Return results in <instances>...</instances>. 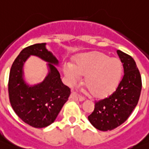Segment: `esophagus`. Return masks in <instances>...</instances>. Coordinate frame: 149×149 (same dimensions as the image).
I'll list each match as a JSON object with an SVG mask.
<instances>
[{
  "instance_id": "34e87169",
  "label": "esophagus",
  "mask_w": 149,
  "mask_h": 149,
  "mask_svg": "<svg viewBox=\"0 0 149 149\" xmlns=\"http://www.w3.org/2000/svg\"><path fill=\"white\" fill-rule=\"evenodd\" d=\"M70 98L72 100H77V101H83V100H84V98L81 97H79L76 92H72V93H71V94H70Z\"/></svg>"
}]
</instances>
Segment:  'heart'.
<instances>
[{
	"label": "heart",
	"mask_w": 149,
	"mask_h": 149,
	"mask_svg": "<svg viewBox=\"0 0 149 149\" xmlns=\"http://www.w3.org/2000/svg\"><path fill=\"white\" fill-rule=\"evenodd\" d=\"M64 73L71 84H77L79 76L85 77L84 86L93 97L100 99L115 91L122 75V65L118 58L92 52L79 56L72 65H65Z\"/></svg>",
	"instance_id": "heart-1"
}]
</instances>
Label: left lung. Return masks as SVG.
Returning a JSON list of instances; mask_svg holds the SVG:
<instances>
[{"label": "left lung", "mask_w": 149, "mask_h": 149, "mask_svg": "<svg viewBox=\"0 0 149 149\" xmlns=\"http://www.w3.org/2000/svg\"><path fill=\"white\" fill-rule=\"evenodd\" d=\"M124 67V76L116 91L104 99L95 102L88 120L103 132L114 129L127 120L138 104L141 91V77L132 56L117 51Z\"/></svg>", "instance_id": "obj_1"}]
</instances>
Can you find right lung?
Masks as SVG:
<instances>
[{
	"mask_svg": "<svg viewBox=\"0 0 149 149\" xmlns=\"http://www.w3.org/2000/svg\"><path fill=\"white\" fill-rule=\"evenodd\" d=\"M45 44L24 48L14 61L8 80V94L13 110L24 123L37 128L54 122L71 93L53 65H58V61L46 49ZM31 54L48 61L50 68L44 81L35 86L27 85L23 79V65Z\"/></svg>",
	"mask_w": 149,
	"mask_h": 149,
	"instance_id": "1",
	"label": "right lung"
}]
</instances>
